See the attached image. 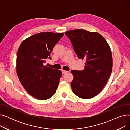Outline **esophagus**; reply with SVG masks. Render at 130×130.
I'll list each match as a JSON object with an SVG mask.
<instances>
[{
    "label": "esophagus",
    "instance_id": "34e87169",
    "mask_svg": "<svg viewBox=\"0 0 130 130\" xmlns=\"http://www.w3.org/2000/svg\"><path fill=\"white\" fill-rule=\"evenodd\" d=\"M68 72V71H65V70H63L62 71V73H63V74H66V73H67Z\"/></svg>",
    "mask_w": 130,
    "mask_h": 130
}]
</instances>
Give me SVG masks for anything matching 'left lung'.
<instances>
[{"label": "left lung", "instance_id": "8db88e82", "mask_svg": "<svg viewBox=\"0 0 130 130\" xmlns=\"http://www.w3.org/2000/svg\"><path fill=\"white\" fill-rule=\"evenodd\" d=\"M78 57L86 59L83 71L72 70V90L80 98L91 99L98 95L110 76L113 58L110 47L97 32L75 29L65 32Z\"/></svg>", "mask_w": 130, "mask_h": 130}]
</instances>
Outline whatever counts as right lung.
<instances>
[{
	"label": "right lung",
	"instance_id": "obj_1",
	"mask_svg": "<svg viewBox=\"0 0 130 130\" xmlns=\"http://www.w3.org/2000/svg\"><path fill=\"white\" fill-rule=\"evenodd\" d=\"M63 33L40 32L24 40L17 53L16 72L25 90L40 100L50 99L58 87L62 72L44 66Z\"/></svg>",
	"mask_w": 130,
	"mask_h": 130
}]
</instances>
